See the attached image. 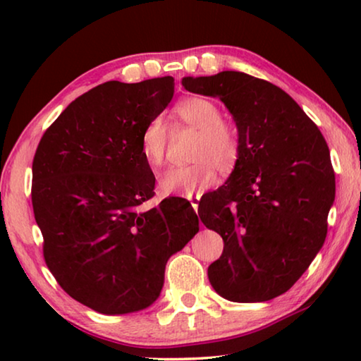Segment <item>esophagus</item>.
Segmentation results:
<instances>
[{
	"instance_id": "34e87169",
	"label": "esophagus",
	"mask_w": 361,
	"mask_h": 361,
	"mask_svg": "<svg viewBox=\"0 0 361 361\" xmlns=\"http://www.w3.org/2000/svg\"><path fill=\"white\" fill-rule=\"evenodd\" d=\"M199 199H200V197H194V199H191V205H192V209H194L195 212H197V209H199V204H197V202H199Z\"/></svg>"
}]
</instances>
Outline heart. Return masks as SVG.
Wrapping results in <instances>:
<instances>
[{
    "label": "heart",
    "instance_id": "b5f03b06",
    "mask_svg": "<svg viewBox=\"0 0 361 361\" xmlns=\"http://www.w3.org/2000/svg\"><path fill=\"white\" fill-rule=\"evenodd\" d=\"M173 114L183 124L197 130L191 152L192 164L172 167L161 173L159 191L170 197H194L215 185L216 169L231 173L242 156L240 137L234 127L223 122V111L215 102L204 97H188L176 103ZM169 129L161 116L152 118L140 135V152L156 170L166 161Z\"/></svg>",
    "mask_w": 361,
    "mask_h": 361
}]
</instances>
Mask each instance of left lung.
<instances>
[{
    "instance_id": "left-lung-1",
    "label": "left lung",
    "mask_w": 361,
    "mask_h": 361,
    "mask_svg": "<svg viewBox=\"0 0 361 361\" xmlns=\"http://www.w3.org/2000/svg\"><path fill=\"white\" fill-rule=\"evenodd\" d=\"M192 94L218 97L235 121L242 156L226 185L207 194L200 219L223 237L209 280L234 302L288 291L320 252L334 200L325 138L277 85L240 71L183 78Z\"/></svg>"
}]
</instances>
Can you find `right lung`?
I'll return each instance as SVG.
<instances>
[{"mask_svg":"<svg viewBox=\"0 0 361 361\" xmlns=\"http://www.w3.org/2000/svg\"><path fill=\"white\" fill-rule=\"evenodd\" d=\"M173 92L172 76L97 85L65 108L35 152L32 202L46 264L73 299L100 314L149 307L169 258L199 231L189 202L143 209L156 178L140 135Z\"/></svg>","mask_w":361,"mask_h":361,"instance_id":"add662e5","label":"right lung"}]
</instances>
